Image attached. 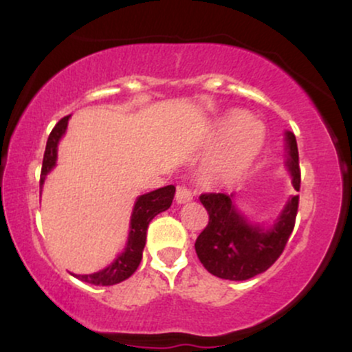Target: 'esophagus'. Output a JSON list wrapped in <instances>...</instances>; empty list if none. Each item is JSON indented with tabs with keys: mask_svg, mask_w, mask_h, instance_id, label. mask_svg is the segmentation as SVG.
<instances>
[{
	"mask_svg": "<svg viewBox=\"0 0 352 352\" xmlns=\"http://www.w3.org/2000/svg\"><path fill=\"white\" fill-rule=\"evenodd\" d=\"M193 199L192 192L185 187V185H177V192H175V201L177 204H187Z\"/></svg>",
	"mask_w": 352,
	"mask_h": 352,
	"instance_id": "1",
	"label": "esophagus"
}]
</instances>
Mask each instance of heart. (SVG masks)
Returning a JSON list of instances; mask_svg holds the SVG:
<instances>
[{
  "mask_svg": "<svg viewBox=\"0 0 352 352\" xmlns=\"http://www.w3.org/2000/svg\"><path fill=\"white\" fill-rule=\"evenodd\" d=\"M217 134L223 139L205 162V175L218 185H230L248 170L266 140L265 125L241 111H230L218 120Z\"/></svg>",
  "mask_w": 352,
  "mask_h": 352,
  "instance_id": "b5f03b06",
  "label": "heart"
}]
</instances>
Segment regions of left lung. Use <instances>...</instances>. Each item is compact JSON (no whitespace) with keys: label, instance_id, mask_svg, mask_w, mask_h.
Masks as SVG:
<instances>
[{"label":"left lung","instance_id":"left-lung-1","mask_svg":"<svg viewBox=\"0 0 352 352\" xmlns=\"http://www.w3.org/2000/svg\"><path fill=\"white\" fill-rule=\"evenodd\" d=\"M288 165L293 187L300 192L301 172L296 137L286 132ZM233 195L201 193L200 201L208 212V225L195 241L200 263L218 278L243 281L266 272L280 258L296 221L300 195H293L272 228L252 225L238 213Z\"/></svg>","mask_w":352,"mask_h":352}]
</instances>
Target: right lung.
<instances>
[{"mask_svg": "<svg viewBox=\"0 0 352 352\" xmlns=\"http://www.w3.org/2000/svg\"><path fill=\"white\" fill-rule=\"evenodd\" d=\"M67 120L69 116L63 117L54 129L51 131L50 137L46 142V151H44L43 168H41V179H39V187H43L44 179L52 170L58 159V144L59 139L66 132ZM173 195H175V187L167 185V187L157 188L153 192L144 193L137 199L134 210H132L131 217V232H129L127 246L119 256L112 261L107 268L100 270L98 273L92 274H74L80 281H86L89 285L96 286H111L117 283L127 280L131 274L139 268L140 260H142V252L145 246V238H147V227L151 220L160 212H165L172 205Z\"/></svg>", "mask_w": 352, "mask_h": 352, "instance_id": "add662e5", "label": "right lung"}]
</instances>
